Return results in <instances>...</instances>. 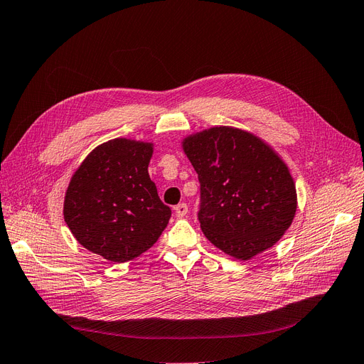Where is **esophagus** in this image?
I'll return each instance as SVG.
<instances>
[{
  "instance_id": "obj_1",
  "label": "esophagus",
  "mask_w": 364,
  "mask_h": 364,
  "mask_svg": "<svg viewBox=\"0 0 364 364\" xmlns=\"http://www.w3.org/2000/svg\"><path fill=\"white\" fill-rule=\"evenodd\" d=\"M187 213H189V207H187V204L184 203L175 207V214H177V218H184L187 216Z\"/></svg>"
}]
</instances>
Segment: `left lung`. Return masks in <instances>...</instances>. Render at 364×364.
<instances>
[{
    "label": "left lung",
    "instance_id": "8db88e82",
    "mask_svg": "<svg viewBox=\"0 0 364 364\" xmlns=\"http://www.w3.org/2000/svg\"><path fill=\"white\" fill-rule=\"evenodd\" d=\"M200 183V230L223 253L249 261L273 247L297 211L289 168L257 134L231 126L186 136Z\"/></svg>",
    "mask_w": 364,
    "mask_h": 364
}]
</instances>
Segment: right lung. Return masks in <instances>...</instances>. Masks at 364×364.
Here are the masks:
<instances>
[{"label": "right lung", "instance_id": "add662e5", "mask_svg": "<svg viewBox=\"0 0 364 364\" xmlns=\"http://www.w3.org/2000/svg\"><path fill=\"white\" fill-rule=\"evenodd\" d=\"M153 150V142L115 138L94 148L73 172L63 214L79 245L121 264L159 240L171 208L148 175Z\"/></svg>", "mask_w": 364, "mask_h": 364}]
</instances>
